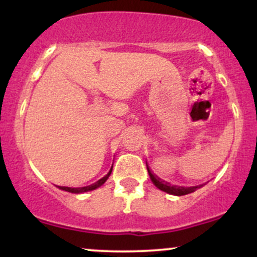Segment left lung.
I'll return each instance as SVG.
<instances>
[{"label":"left lung","instance_id":"left-lung-1","mask_svg":"<svg viewBox=\"0 0 257 257\" xmlns=\"http://www.w3.org/2000/svg\"><path fill=\"white\" fill-rule=\"evenodd\" d=\"M146 166H147V164H146ZM147 172H149L150 178H151L153 185H155L156 187L159 188L161 191H164V192L169 193V194H174V196H185V194L192 193L197 190V188H200L203 186V185H199V186H192V187L174 186V185H170L169 182H166V181H163V180L159 179L157 175H155V174H153L151 170H150L149 167H147Z\"/></svg>","mask_w":257,"mask_h":257}]
</instances>
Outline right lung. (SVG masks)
<instances>
[{
	"label": "right lung",
	"mask_w": 257,
	"mask_h": 257,
	"mask_svg": "<svg viewBox=\"0 0 257 257\" xmlns=\"http://www.w3.org/2000/svg\"><path fill=\"white\" fill-rule=\"evenodd\" d=\"M111 172H112V168L110 169V172L106 174L104 178L100 179L99 181L95 182V184H91V185H89V186H85V187H76V188H75V187H65V186H58V187L60 188V190L67 191V192H71V193H83V192H88V191H93V190H95V188L100 187V186H101V185H104L106 180H107L108 176H110Z\"/></svg>",
	"instance_id": "right-lung-1"
}]
</instances>
